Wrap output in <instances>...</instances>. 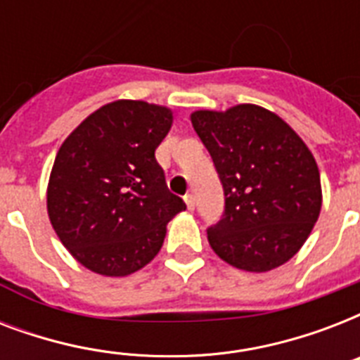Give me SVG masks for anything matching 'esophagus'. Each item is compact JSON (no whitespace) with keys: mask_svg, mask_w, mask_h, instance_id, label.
<instances>
[{"mask_svg":"<svg viewBox=\"0 0 360 360\" xmlns=\"http://www.w3.org/2000/svg\"><path fill=\"white\" fill-rule=\"evenodd\" d=\"M185 203H186V207H188V211H194V196H192V194H186Z\"/></svg>","mask_w":360,"mask_h":360,"instance_id":"34e87169","label":"esophagus"}]
</instances>
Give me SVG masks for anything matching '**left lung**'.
<instances>
[{
    "label": "left lung",
    "mask_w": 360,
    "mask_h": 360,
    "mask_svg": "<svg viewBox=\"0 0 360 360\" xmlns=\"http://www.w3.org/2000/svg\"><path fill=\"white\" fill-rule=\"evenodd\" d=\"M191 121L224 186V219L207 231L214 254L248 273L290 262L323 202L312 151L280 115L257 104L196 110Z\"/></svg>",
    "instance_id": "obj_1"
}]
</instances>
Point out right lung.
Listing matches in <instances>:
<instances>
[{
    "mask_svg": "<svg viewBox=\"0 0 360 360\" xmlns=\"http://www.w3.org/2000/svg\"><path fill=\"white\" fill-rule=\"evenodd\" d=\"M172 123L168 106L120 98L87 115L59 147L48 219L70 256L93 273L127 276L146 267L169 220L186 209L155 158Z\"/></svg>",
    "mask_w": 360,
    "mask_h": 360,
    "instance_id": "right-lung-1",
    "label": "right lung"
}]
</instances>
